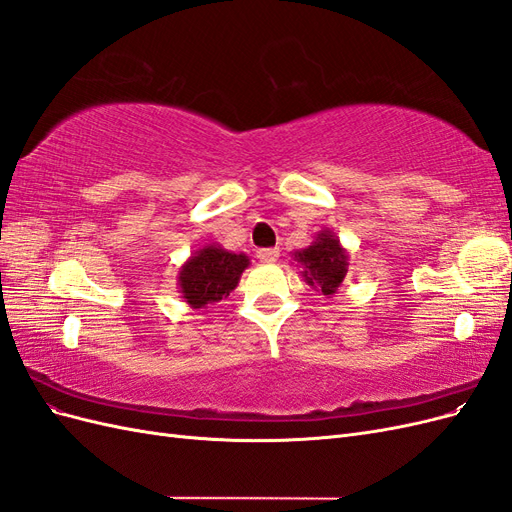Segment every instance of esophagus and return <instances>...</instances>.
I'll return each instance as SVG.
<instances>
[{"label":"esophagus","instance_id":"esophagus-1","mask_svg":"<svg viewBox=\"0 0 512 512\" xmlns=\"http://www.w3.org/2000/svg\"><path fill=\"white\" fill-rule=\"evenodd\" d=\"M277 258H280V250H277V247H262V250H258V260L262 262H275Z\"/></svg>","mask_w":512,"mask_h":512}]
</instances>
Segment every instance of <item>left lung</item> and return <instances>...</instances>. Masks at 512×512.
Segmentation results:
<instances>
[{
    "label": "left lung",
    "instance_id": "8db88e82",
    "mask_svg": "<svg viewBox=\"0 0 512 512\" xmlns=\"http://www.w3.org/2000/svg\"><path fill=\"white\" fill-rule=\"evenodd\" d=\"M292 258L301 269L299 273L305 284L322 292L324 297H333L342 286L350 265L348 250L329 228H322L303 250H294Z\"/></svg>",
    "mask_w": 512,
    "mask_h": 512
}]
</instances>
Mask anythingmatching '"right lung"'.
Returning <instances> with one entry per match:
<instances>
[{"label":"right lung","instance_id":"add662e5","mask_svg":"<svg viewBox=\"0 0 512 512\" xmlns=\"http://www.w3.org/2000/svg\"><path fill=\"white\" fill-rule=\"evenodd\" d=\"M250 267V258L235 254L222 245H205L183 262L177 273V286L183 301L192 309H205L230 297L241 273Z\"/></svg>","mask_w":512,"mask_h":512}]
</instances>
